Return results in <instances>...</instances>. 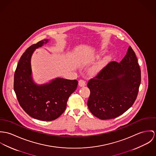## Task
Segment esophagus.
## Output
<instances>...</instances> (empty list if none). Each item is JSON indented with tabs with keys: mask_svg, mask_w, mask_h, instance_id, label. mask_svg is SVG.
I'll return each mask as SVG.
<instances>
[{
	"mask_svg": "<svg viewBox=\"0 0 156 156\" xmlns=\"http://www.w3.org/2000/svg\"><path fill=\"white\" fill-rule=\"evenodd\" d=\"M78 84H79V86L80 87H84L86 85V81L84 80H80L78 81Z\"/></svg>",
	"mask_w": 156,
	"mask_h": 156,
	"instance_id": "obj_1",
	"label": "esophagus"
}]
</instances>
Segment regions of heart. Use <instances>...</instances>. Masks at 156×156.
Instances as JSON below:
<instances>
[{
  "mask_svg": "<svg viewBox=\"0 0 156 156\" xmlns=\"http://www.w3.org/2000/svg\"><path fill=\"white\" fill-rule=\"evenodd\" d=\"M110 58H111V55H107V56L105 57L102 60H101L100 62L97 63L91 68V72L94 73H96L99 72L106 65V64L110 60Z\"/></svg>",
  "mask_w": 156,
  "mask_h": 156,
  "instance_id": "obj_1",
  "label": "heart"
}]
</instances>
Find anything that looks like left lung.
Segmentation results:
<instances>
[{
  "mask_svg": "<svg viewBox=\"0 0 156 156\" xmlns=\"http://www.w3.org/2000/svg\"><path fill=\"white\" fill-rule=\"evenodd\" d=\"M140 80L137 57L129 47L120 63L109 62L88 81L90 95L87 106L90 111L101 120L120 116L134 104Z\"/></svg>",
  "mask_w": 156,
  "mask_h": 156,
  "instance_id": "left-lung-1",
  "label": "left lung"
}]
</instances>
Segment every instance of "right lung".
<instances>
[{
    "label": "right lung",
    "instance_id": "add662e5",
    "mask_svg": "<svg viewBox=\"0 0 156 156\" xmlns=\"http://www.w3.org/2000/svg\"><path fill=\"white\" fill-rule=\"evenodd\" d=\"M48 39L29 47L21 55L14 73V90L24 111L32 118L41 121H52L65 111L68 100L78 86L76 80L56 78L48 84L36 85L31 76V56L36 48Z\"/></svg>",
    "mask_w": 156,
    "mask_h": 156
}]
</instances>
